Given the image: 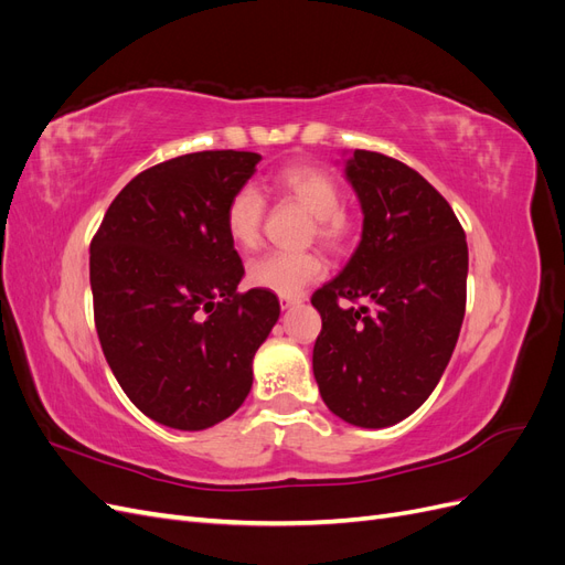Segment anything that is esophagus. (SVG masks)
I'll list each match as a JSON object with an SVG mask.
<instances>
[{"mask_svg": "<svg viewBox=\"0 0 565 565\" xmlns=\"http://www.w3.org/2000/svg\"><path fill=\"white\" fill-rule=\"evenodd\" d=\"M299 303H301L299 297H280L282 309H292V306H299Z\"/></svg>", "mask_w": 565, "mask_h": 565, "instance_id": "esophagus-1", "label": "esophagus"}]
</instances>
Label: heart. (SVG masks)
<instances>
[{"instance_id": "1", "label": "heart", "mask_w": 565, "mask_h": 565, "mask_svg": "<svg viewBox=\"0 0 565 565\" xmlns=\"http://www.w3.org/2000/svg\"><path fill=\"white\" fill-rule=\"evenodd\" d=\"M273 185L282 195L295 198L316 216L313 226L320 243L332 249H339L347 243L351 221L349 214L341 210V188L332 174L313 164H287L273 177ZM264 210V195L249 183L237 188L228 198L224 228L235 247L252 249L259 243ZM322 270L324 264L316 252H268L249 262L247 280L254 287L266 289V292L295 297L306 285L318 280Z\"/></svg>"}]
</instances>
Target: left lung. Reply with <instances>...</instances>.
<instances>
[{
  "mask_svg": "<svg viewBox=\"0 0 565 565\" xmlns=\"http://www.w3.org/2000/svg\"><path fill=\"white\" fill-rule=\"evenodd\" d=\"M347 179L361 202L363 235L311 299L322 318L313 374L339 419L384 429L413 415L450 363L465 320L469 249L448 200L415 169L353 150Z\"/></svg>",
  "mask_w": 565,
  "mask_h": 565,
  "instance_id": "obj_1",
  "label": "left lung"
}]
</instances>
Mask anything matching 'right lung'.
<instances>
[{
	"label": "right lung",
	"instance_id": "1",
	"mask_svg": "<svg viewBox=\"0 0 565 565\" xmlns=\"http://www.w3.org/2000/svg\"><path fill=\"white\" fill-rule=\"evenodd\" d=\"M262 156L202 150L134 177L92 241L100 349L129 401L169 429L202 431L241 407L280 301L254 287L224 228Z\"/></svg>",
	"mask_w": 565,
	"mask_h": 565
}]
</instances>
